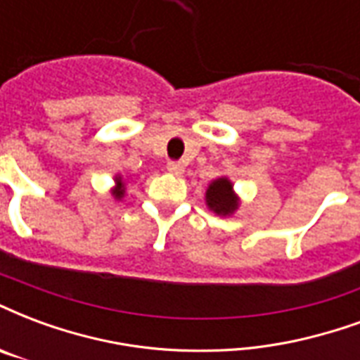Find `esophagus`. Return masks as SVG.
Here are the masks:
<instances>
[{
    "label": "esophagus",
    "mask_w": 360,
    "mask_h": 360,
    "mask_svg": "<svg viewBox=\"0 0 360 360\" xmlns=\"http://www.w3.org/2000/svg\"><path fill=\"white\" fill-rule=\"evenodd\" d=\"M167 172L173 173V175H181V173L185 172V166L181 164V162H167Z\"/></svg>",
    "instance_id": "obj_1"
}]
</instances>
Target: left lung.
<instances>
[{"label":"left lung","mask_w":360,"mask_h":360,"mask_svg":"<svg viewBox=\"0 0 360 360\" xmlns=\"http://www.w3.org/2000/svg\"><path fill=\"white\" fill-rule=\"evenodd\" d=\"M207 206L214 210L215 214H233L238 202H236V196L233 194V185L229 183L227 179H217L214 181L206 193Z\"/></svg>","instance_id":"obj_1"}]
</instances>
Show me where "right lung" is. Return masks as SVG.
<instances>
[{"label":"right lung","instance_id":"add662e5","mask_svg":"<svg viewBox=\"0 0 360 360\" xmlns=\"http://www.w3.org/2000/svg\"><path fill=\"white\" fill-rule=\"evenodd\" d=\"M114 194H116V198H120V196L124 194V188H122V183H120V187L116 188V191H114Z\"/></svg>","mask_w":360,"mask_h":360}]
</instances>
